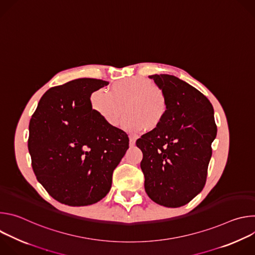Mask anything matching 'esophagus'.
<instances>
[{
	"label": "esophagus",
	"instance_id": "1",
	"mask_svg": "<svg viewBox=\"0 0 255 255\" xmlns=\"http://www.w3.org/2000/svg\"><path fill=\"white\" fill-rule=\"evenodd\" d=\"M135 142H136V139L134 137H132V136H129V143H130L131 146H134Z\"/></svg>",
	"mask_w": 255,
	"mask_h": 255
}]
</instances>
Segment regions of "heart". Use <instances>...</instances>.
Segmentation results:
<instances>
[{
    "mask_svg": "<svg viewBox=\"0 0 255 255\" xmlns=\"http://www.w3.org/2000/svg\"><path fill=\"white\" fill-rule=\"evenodd\" d=\"M93 111L108 125L116 127L124 113L122 127L130 133H139L144 128L153 131L159 127L168 111L164 92L152 82L133 78L116 83L111 92L103 89L91 95Z\"/></svg>",
    "mask_w": 255,
    "mask_h": 255,
    "instance_id": "obj_1",
    "label": "heart"
}]
</instances>
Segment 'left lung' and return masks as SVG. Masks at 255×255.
<instances>
[{
  "mask_svg": "<svg viewBox=\"0 0 255 255\" xmlns=\"http://www.w3.org/2000/svg\"><path fill=\"white\" fill-rule=\"evenodd\" d=\"M167 97L166 117L136 141L144 188L158 205L177 208L202 192L217 135L214 109L196 88L169 75L149 76Z\"/></svg>",
  "mask_w": 255,
  "mask_h": 255,
  "instance_id": "left-lung-1",
  "label": "left lung"
}]
</instances>
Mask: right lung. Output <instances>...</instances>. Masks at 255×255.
<instances>
[{
    "label": "right lung",
    "mask_w": 255,
    "mask_h": 255,
    "mask_svg": "<svg viewBox=\"0 0 255 255\" xmlns=\"http://www.w3.org/2000/svg\"><path fill=\"white\" fill-rule=\"evenodd\" d=\"M108 85L78 79L53 87L42 96L30 120L33 171L61 204L88 206L102 200L129 148L128 135L108 125L92 109L91 95Z\"/></svg>",
    "instance_id": "right-lung-1"
}]
</instances>
